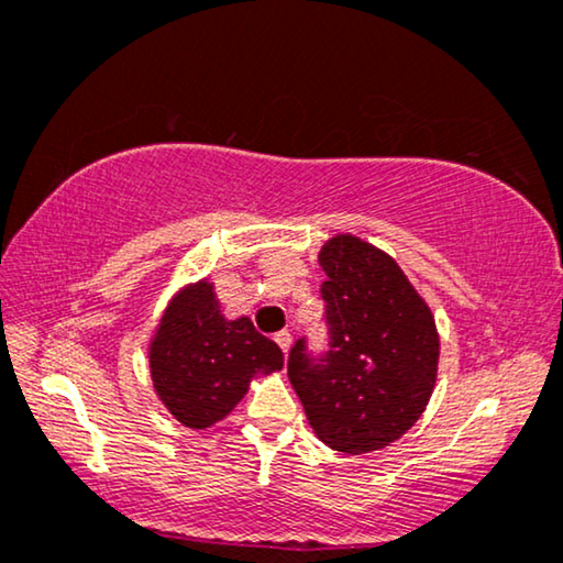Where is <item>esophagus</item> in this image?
<instances>
[{
  "label": "esophagus",
  "instance_id": "obj_1",
  "mask_svg": "<svg viewBox=\"0 0 563 563\" xmlns=\"http://www.w3.org/2000/svg\"><path fill=\"white\" fill-rule=\"evenodd\" d=\"M275 343H278V346L285 351V354H288V351H290V343H292V335H290V331H278V333H275Z\"/></svg>",
  "mask_w": 563,
  "mask_h": 563
}]
</instances>
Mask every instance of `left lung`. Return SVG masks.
Instances as JSON below:
<instances>
[{"label": "left lung", "instance_id": "obj_1", "mask_svg": "<svg viewBox=\"0 0 563 563\" xmlns=\"http://www.w3.org/2000/svg\"><path fill=\"white\" fill-rule=\"evenodd\" d=\"M329 351L313 358L298 339L288 376L316 438L346 455L399 440L432 397L440 333L397 260L356 234L318 253Z\"/></svg>", "mask_w": 563, "mask_h": 563}]
</instances>
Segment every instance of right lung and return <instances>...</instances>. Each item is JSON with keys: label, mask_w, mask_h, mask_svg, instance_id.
<instances>
[{"label": "right lung", "mask_w": 563, "mask_h": 563, "mask_svg": "<svg viewBox=\"0 0 563 563\" xmlns=\"http://www.w3.org/2000/svg\"><path fill=\"white\" fill-rule=\"evenodd\" d=\"M154 391L189 430L228 417L250 382L283 368V351L247 316L228 321L214 285L189 283L166 306L148 343Z\"/></svg>", "instance_id": "obj_1"}]
</instances>
